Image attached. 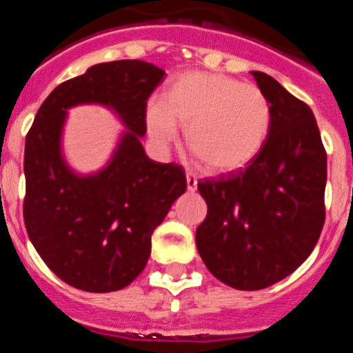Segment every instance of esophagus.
Listing matches in <instances>:
<instances>
[{
  "mask_svg": "<svg viewBox=\"0 0 353 353\" xmlns=\"http://www.w3.org/2000/svg\"><path fill=\"white\" fill-rule=\"evenodd\" d=\"M187 188L190 192L197 190V176L194 173H187Z\"/></svg>",
  "mask_w": 353,
  "mask_h": 353,
  "instance_id": "esophagus-1",
  "label": "esophagus"
}]
</instances>
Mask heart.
Segmentation results:
<instances>
[{
	"label": "heart",
	"mask_w": 353,
	"mask_h": 353,
	"mask_svg": "<svg viewBox=\"0 0 353 353\" xmlns=\"http://www.w3.org/2000/svg\"><path fill=\"white\" fill-rule=\"evenodd\" d=\"M159 146L185 127V144L210 172H232L263 150L272 129V105L252 83L217 72L192 71L173 79L146 112Z\"/></svg>",
	"instance_id": "heart-1"
}]
</instances>
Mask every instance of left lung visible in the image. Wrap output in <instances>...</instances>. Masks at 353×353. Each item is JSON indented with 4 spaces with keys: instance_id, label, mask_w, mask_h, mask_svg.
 <instances>
[{
    "instance_id": "1",
    "label": "left lung",
    "mask_w": 353,
    "mask_h": 353,
    "mask_svg": "<svg viewBox=\"0 0 353 353\" xmlns=\"http://www.w3.org/2000/svg\"><path fill=\"white\" fill-rule=\"evenodd\" d=\"M252 74L272 105L267 143L246 168L197 183L207 202L197 250L210 274L238 290L292 274L325 224L326 151L314 114L272 76Z\"/></svg>"
}]
</instances>
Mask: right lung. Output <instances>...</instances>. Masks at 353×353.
<instances>
[{"mask_svg":"<svg viewBox=\"0 0 353 353\" xmlns=\"http://www.w3.org/2000/svg\"><path fill=\"white\" fill-rule=\"evenodd\" d=\"M139 59L95 64L52 90L25 139L23 219L47 267L86 292L123 289L144 270L152 231L187 188L180 165L148 158V98L165 79ZM100 103L130 129L112 161L95 176L72 174L60 156L68 108Z\"/></svg>","mask_w":353,"mask_h":353,"instance_id":"right-lung-1","label":"right lung"}]
</instances>
